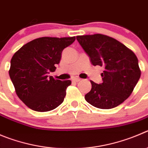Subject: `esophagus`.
I'll return each mask as SVG.
<instances>
[{
	"mask_svg": "<svg viewBox=\"0 0 148 148\" xmlns=\"http://www.w3.org/2000/svg\"><path fill=\"white\" fill-rule=\"evenodd\" d=\"M72 80L74 81V82H79V81L81 80V79H80V78H79V77H74V78H73Z\"/></svg>",
	"mask_w": 148,
	"mask_h": 148,
	"instance_id": "34e87169",
	"label": "esophagus"
}]
</instances>
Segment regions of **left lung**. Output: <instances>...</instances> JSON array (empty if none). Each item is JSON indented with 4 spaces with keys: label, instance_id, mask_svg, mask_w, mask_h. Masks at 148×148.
<instances>
[{
    "label": "left lung",
    "instance_id": "obj_1",
    "mask_svg": "<svg viewBox=\"0 0 148 148\" xmlns=\"http://www.w3.org/2000/svg\"><path fill=\"white\" fill-rule=\"evenodd\" d=\"M77 40L93 66L104 67L101 74L103 82L91 81L85 100L99 109L118 107L132 94L140 78L136 56L122 43L102 34L78 36Z\"/></svg>",
    "mask_w": 148,
    "mask_h": 148
}]
</instances>
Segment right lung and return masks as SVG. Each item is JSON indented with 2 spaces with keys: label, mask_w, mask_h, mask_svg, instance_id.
Segmentation results:
<instances>
[{
  "label": "right lung",
  "mask_w": 148,
  "mask_h": 148,
  "mask_svg": "<svg viewBox=\"0 0 148 148\" xmlns=\"http://www.w3.org/2000/svg\"><path fill=\"white\" fill-rule=\"evenodd\" d=\"M75 39V36L42 37L27 43L15 52L9 76L16 95L27 107L47 112L63 103L71 82L55 79L48 74L55 71L63 50Z\"/></svg>",
  "instance_id": "right-lung-1"
}]
</instances>
